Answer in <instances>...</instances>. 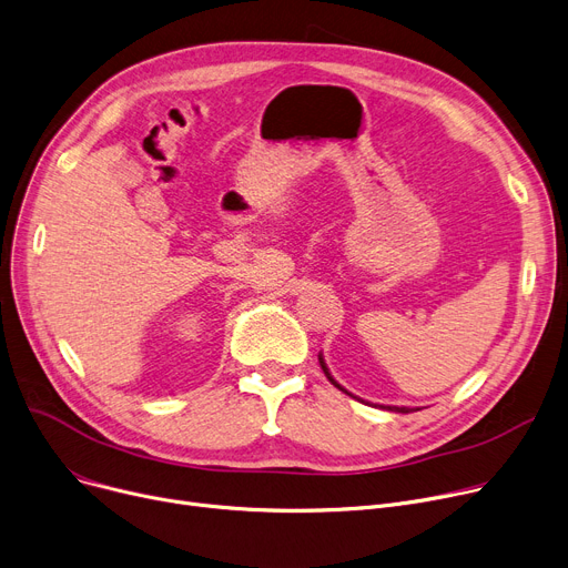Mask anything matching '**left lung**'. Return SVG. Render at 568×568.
I'll return each instance as SVG.
<instances>
[{"instance_id": "left-lung-1", "label": "left lung", "mask_w": 568, "mask_h": 568, "mask_svg": "<svg viewBox=\"0 0 568 568\" xmlns=\"http://www.w3.org/2000/svg\"><path fill=\"white\" fill-rule=\"evenodd\" d=\"M318 362H321V369H323V374L327 376V381H329L332 385H335V387H339L342 392H346V389H344V387H342V385H339V383H337L335 378H332V376H329V372H327V366H325V362H323V357H321V355H318ZM346 394H348V392H346ZM387 410H394V413H410L413 408H396V406H387Z\"/></svg>"}]
</instances>
